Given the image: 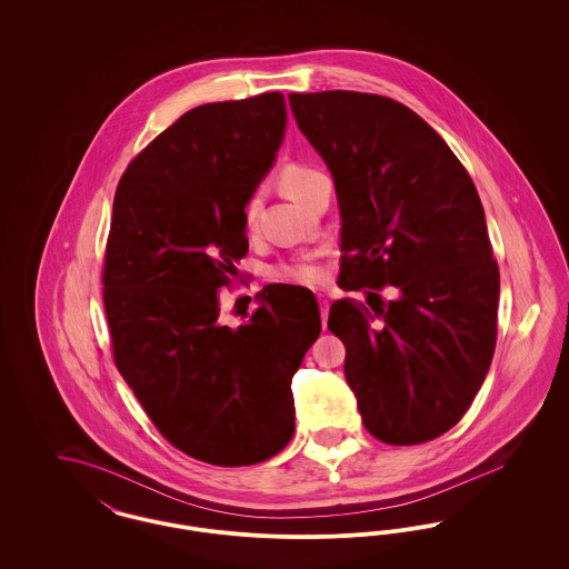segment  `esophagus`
I'll return each mask as SVG.
<instances>
[{
  "label": "esophagus",
  "mask_w": 569,
  "mask_h": 569,
  "mask_svg": "<svg viewBox=\"0 0 569 569\" xmlns=\"http://www.w3.org/2000/svg\"><path fill=\"white\" fill-rule=\"evenodd\" d=\"M318 302H320V313H322V325L326 326V320H328V309H330V302H328V298L318 297Z\"/></svg>",
  "instance_id": "obj_1"
}]
</instances>
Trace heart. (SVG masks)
I'll use <instances>...</instances> for the list:
<instances>
[{"instance_id":"heart-1","label":"heart","mask_w":569,"mask_h":569,"mask_svg":"<svg viewBox=\"0 0 569 569\" xmlns=\"http://www.w3.org/2000/svg\"><path fill=\"white\" fill-rule=\"evenodd\" d=\"M318 170L307 166V163L290 162L286 163L279 172V183L283 191L292 198H297L300 188L316 174ZM256 211H258V196H251L247 200L243 209L244 226L251 228L256 221ZM271 274L274 279L281 281H295L302 286H322L328 277L325 267L316 260H298V262H281L272 267Z\"/></svg>"}]
</instances>
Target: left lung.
Segmentation results:
<instances>
[{
	"mask_svg": "<svg viewBox=\"0 0 569 569\" xmlns=\"http://www.w3.org/2000/svg\"><path fill=\"white\" fill-rule=\"evenodd\" d=\"M300 132L328 163L341 211L343 290L328 328L346 346L362 425L390 446L450 431L487 378L499 267L478 190L406 104L358 91L290 93ZM395 284L397 301L378 292Z\"/></svg>",
	"mask_w": 569,
	"mask_h": 569,
	"instance_id": "1",
	"label": "left lung"
}]
</instances>
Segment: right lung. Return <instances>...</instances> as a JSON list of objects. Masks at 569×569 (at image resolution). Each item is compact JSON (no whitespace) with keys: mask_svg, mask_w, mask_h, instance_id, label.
<instances>
[{"mask_svg":"<svg viewBox=\"0 0 569 569\" xmlns=\"http://www.w3.org/2000/svg\"><path fill=\"white\" fill-rule=\"evenodd\" d=\"M286 117L279 91L188 110L130 162L112 202L102 298L114 365L177 450L219 467L288 446L292 378L322 330L300 286H267L239 326L221 313L249 249L244 204Z\"/></svg>","mask_w":569,"mask_h":569,"instance_id":"right-lung-1","label":"right lung"}]
</instances>
